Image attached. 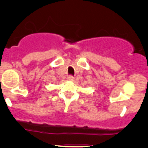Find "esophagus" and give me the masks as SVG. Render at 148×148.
Listing matches in <instances>:
<instances>
[{
    "label": "esophagus",
    "instance_id": "esophagus-1",
    "mask_svg": "<svg viewBox=\"0 0 148 148\" xmlns=\"http://www.w3.org/2000/svg\"><path fill=\"white\" fill-rule=\"evenodd\" d=\"M67 79H68L69 81H73V80L74 79V77H73V76L69 75L68 77H67Z\"/></svg>",
    "mask_w": 148,
    "mask_h": 148
}]
</instances>
